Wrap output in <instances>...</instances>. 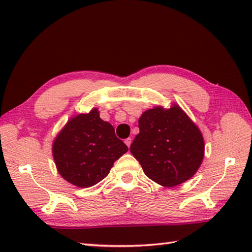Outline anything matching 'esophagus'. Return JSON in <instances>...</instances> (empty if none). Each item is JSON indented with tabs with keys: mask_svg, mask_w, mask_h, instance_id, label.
I'll use <instances>...</instances> for the list:
<instances>
[{
	"mask_svg": "<svg viewBox=\"0 0 252 252\" xmlns=\"http://www.w3.org/2000/svg\"><path fill=\"white\" fill-rule=\"evenodd\" d=\"M125 143L126 144V146H127V147H130L131 143H132V140H131L130 137H127V138H126V140H125Z\"/></svg>",
	"mask_w": 252,
	"mask_h": 252,
	"instance_id": "34e87169",
	"label": "esophagus"
}]
</instances>
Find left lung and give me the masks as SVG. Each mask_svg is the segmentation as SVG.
Masks as SVG:
<instances>
[{"label":"left lung","instance_id":"8db88e82","mask_svg":"<svg viewBox=\"0 0 252 252\" xmlns=\"http://www.w3.org/2000/svg\"><path fill=\"white\" fill-rule=\"evenodd\" d=\"M138 127L140 133L130 151L149 179L172 187L197 172L205 152L203 138L178 105L170 109L155 107L143 112Z\"/></svg>","mask_w":252,"mask_h":252}]
</instances>
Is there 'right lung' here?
<instances>
[{
  "label": "right lung",
  "mask_w": 252,
  "mask_h": 252,
  "mask_svg": "<svg viewBox=\"0 0 252 252\" xmlns=\"http://www.w3.org/2000/svg\"><path fill=\"white\" fill-rule=\"evenodd\" d=\"M127 152L98 110L80 114L67 122L53 144L58 172L69 183L91 187L108 175L114 162Z\"/></svg>",
  "instance_id": "right-lung-1"
}]
</instances>
